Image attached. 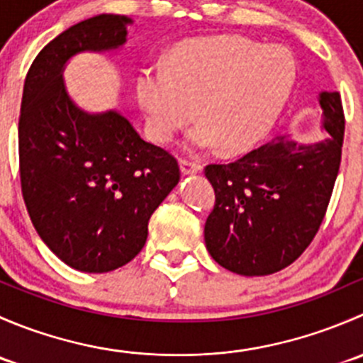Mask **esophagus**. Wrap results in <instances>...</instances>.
<instances>
[{
    "label": "esophagus",
    "mask_w": 363,
    "mask_h": 363,
    "mask_svg": "<svg viewBox=\"0 0 363 363\" xmlns=\"http://www.w3.org/2000/svg\"><path fill=\"white\" fill-rule=\"evenodd\" d=\"M202 170V164L196 163V161L191 160H181V172L184 175H191V174H199Z\"/></svg>",
    "instance_id": "esophagus-1"
}]
</instances>
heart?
<instances>
[{"label": "heart", "instance_id": "obj_1", "mask_svg": "<svg viewBox=\"0 0 363 363\" xmlns=\"http://www.w3.org/2000/svg\"><path fill=\"white\" fill-rule=\"evenodd\" d=\"M295 82L284 47L216 36L181 45L167 67L142 69L137 94L155 140H170L196 112L202 123L188 133V147L244 151L274 126Z\"/></svg>", "mask_w": 363, "mask_h": 363}]
</instances>
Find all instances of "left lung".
Instances as JSON below:
<instances>
[{
	"instance_id": "8db88e82",
	"label": "left lung",
	"mask_w": 363,
	"mask_h": 363,
	"mask_svg": "<svg viewBox=\"0 0 363 363\" xmlns=\"http://www.w3.org/2000/svg\"><path fill=\"white\" fill-rule=\"evenodd\" d=\"M318 100L323 140L298 144L281 135L233 163L205 167L216 193L205 246L230 272H279L320 230L339 174L344 113L337 91H323Z\"/></svg>"
}]
</instances>
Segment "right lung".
<instances>
[{"mask_svg": "<svg viewBox=\"0 0 363 363\" xmlns=\"http://www.w3.org/2000/svg\"><path fill=\"white\" fill-rule=\"evenodd\" d=\"M126 16L100 13L47 43L26 75L19 117L21 186L40 239L72 269L111 272L144 247L152 212L177 186V160L117 111L77 107L63 82L80 52L124 45Z\"/></svg>", "mask_w": 363, "mask_h": 363, "instance_id": "right-lung-1", "label": "right lung"}]
</instances>
